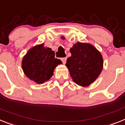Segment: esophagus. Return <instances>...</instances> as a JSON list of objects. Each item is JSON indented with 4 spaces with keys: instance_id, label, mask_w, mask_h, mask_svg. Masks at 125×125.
<instances>
[{
    "instance_id": "esophagus-1",
    "label": "esophagus",
    "mask_w": 125,
    "mask_h": 125,
    "mask_svg": "<svg viewBox=\"0 0 125 125\" xmlns=\"http://www.w3.org/2000/svg\"><path fill=\"white\" fill-rule=\"evenodd\" d=\"M61 60H62V61L63 63L65 64L66 61H67V57H64V58H62Z\"/></svg>"
}]
</instances>
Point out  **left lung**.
<instances>
[{
  "label": "left lung",
  "mask_w": 125,
  "mask_h": 125,
  "mask_svg": "<svg viewBox=\"0 0 125 125\" xmlns=\"http://www.w3.org/2000/svg\"><path fill=\"white\" fill-rule=\"evenodd\" d=\"M71 56L67 60L66 66L75 83L88 86L98 77L103 67L101 54L94 46L78 42L70 50Z\"/></svg>",
  "instance_id": "1"
}]
</instances>
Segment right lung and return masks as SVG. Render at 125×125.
Wrapping results in <instances>:
<instances>
[{
	"mask_svg": "<svg viewBox=\"0 0 125 125\" xmlns=\"http://www.w3.org/2000/svg\"><path fill=\"white\" fill-rule=\"evenodd\" d=\"M61 63L60 60L55 58V52L42 44L28 51L22 59V68L29 79L41 84L50 79L55 67Z\"/></svg>",
	"mask_w": 125,
	"mask_h": 125,
	"instance_id": "obj_1",
	"label": "right lung"
}]
</instances>
